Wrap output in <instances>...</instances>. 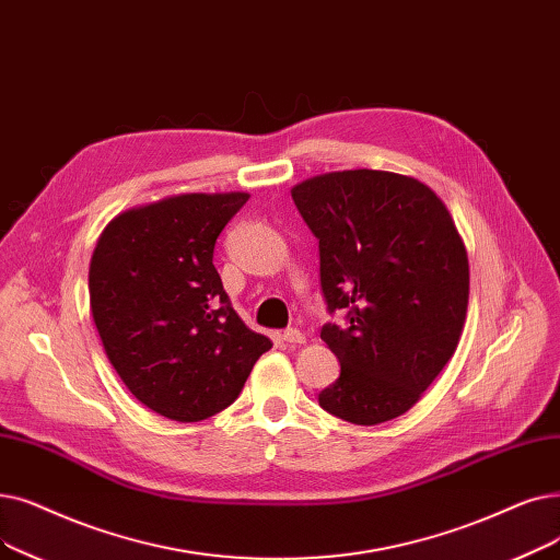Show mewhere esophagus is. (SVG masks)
Listing matches in <instances>:
<instances>
[{"mask_svg":"<svg viewBox=\"0 0 560 560\" xmlns=\"http://www.w3.org/2000/svg\"><path fill=\"white\" fill-rule=\"evenodd\" d=\"M281 338L285 340V343H288V346H295V343H304V334H302L300 329H293V327H290V329H285Z\"/></svg>","mask_w":560,"mask_h":560,"instance_id":"34e87169","label":"esophagus"}]
</instances>
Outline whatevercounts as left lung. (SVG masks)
Listing matches in <instances>:
<instances>
[{"mask_svg":"<svg viewBox=\"0 0 560 560\" xmlns=\"http://www.w3.org/2000/svg\"><path fill=\"white\" fill-rule=\"evenodd\" d=\"M318 237L329 315L320 338L340 375L318 394L329 415L377 425L415 405L453 357L469 302V260L436 194L373 168L334 172L293 187Z\"/></svg>","mask_w":560,"mask_h":560,"instance_id":"obj_1","label":"left lung"}]
</instances>
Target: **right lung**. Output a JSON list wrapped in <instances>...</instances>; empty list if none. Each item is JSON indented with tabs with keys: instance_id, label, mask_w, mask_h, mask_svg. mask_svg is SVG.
<instances>
[{
	"instance_id": "obj_1",
	"label": "right lung",
	"mask_w": 560,
	"mask_h": 560,
	"mask_svg": "<svg viewBox=\"0 0 560 560\" xmlns=\"http://www.w3.org/2000/svg\"><path fill=\"white\" fill-rule=\"evenodd\" d=\"M249 194H180L120 212L89 267L93 323L132 396L172 421L226 409L272 340L231 306L214 242Z\"/></svg>"
}]
</instances>
